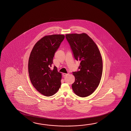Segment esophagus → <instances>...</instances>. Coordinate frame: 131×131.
<instances>
[{"mask_svg":"<svg viewBox=\"0 0 131 131\" xmlns=\"http://www.w3.org/2000/svg\"><path fill=\"white\" fill-rule=\"evenodd\" d=\"M68 73H63V75L64 76H66L67 75H68Z\"/></svg>","mask_w":131,"mask_h":131,"instance_id":"1","label":"esophagus"}]
</instances>
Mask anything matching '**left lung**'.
<instances>
[{
	"instance_id": "left-lung-1",
	"label": "left lung",
	"mask_w": 131,
	"mask_h": 131,
	"mask_svg": "<svg viewBox=\"0 0 131 131\" xmlns=\"http://www.w3.org/2000/svg\"><path fill=\"white\" fill-rule=\"evenodd\" d=\"M68 42L75 60L80 61L79 71L72 72L75 81L72 90L80 97L92 94L100 82L103 72V61L96 45L85 33L67 34Z\"/></svg>"
}]
</instances>
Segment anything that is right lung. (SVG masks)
Masks as SVG:
<instances>
[{
	"mask_svg": "<svg viewBox=\"0 0 131 131\" xmlns=\"http://www.w3.org/2000/svg\"><path fill=\"white\" fill-rule=\"evenodd\" d=\"M64 38L63 35L46 36L34 45L28 60V69L34 88L46 96L53 95L61 86L62 75L51 67L55 53Z\"/></svg>",
	"mask_w": 131,
	"mask_h": 131,
	"instance_id": "obj_1",
	"label": "right lung"
}]
</instances>
